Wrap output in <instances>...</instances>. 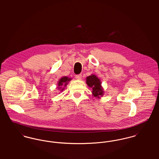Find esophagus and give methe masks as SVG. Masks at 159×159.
Wrapping results in <instances>:
<instances>
[{
    "label": "esophagus",
    "instance_id": "34e87169",
    "mask_svg": "<svg viewBox=\"0 0 159 159\" xmlns=\"http://www.w3.org/2000/svg\"><path fill=\"white\" fill-rule=\"evenodd\" d=\"M81 77H82L81 74H78V75H75V78H76V79H78V80H80V79L81 78Z\"/></svg>",
    "mask_w": 159,
    "mask_h": 159
}]
</instances>
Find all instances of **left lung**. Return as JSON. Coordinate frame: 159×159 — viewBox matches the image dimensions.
Returning a JSON list of instances; mask_svg holds the SVG:
<instances>
[{
	"instance_id": "obj_1",
	"label": "left lung",
	"mask_w": 159,
	"mask_h": 159,
	"mask_svg": "<svg viewBox=\"0 0 159 159\" xmlns=\"http://www.w3.org/2000/svg\"><path fill=\"white\" fill-rule=\"evenodd\" d=\"M86 83L92 89V93L95 97H100L103 95V91L101 87V83L95 75H92L87 77Z\"/></svg>"
}]
</instances>
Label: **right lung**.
Masks as SVG:
<instances>
[{
	"mask_svg": "<svg viewBox=\"0 0 159 159\" xmlns=\"http://www.w3.org/2000/svg\"><path fill=\"white\" fill-rule=\"evenodd\" d=\"M70 80V79L68 78V77H63L59 80V81L58 83V86L61 87V86H62L63 85H65L64 86H66L67 85V82ZM62 90H63V89H62Z\"/></svg>",
	"mask_w": 159,
	"mask_h": 159,
	"instance_id": "add662e5",
	"label": "right lung"
}]
</instances>
